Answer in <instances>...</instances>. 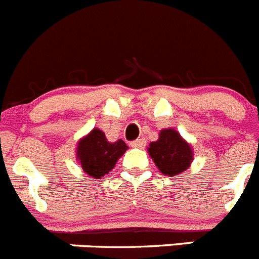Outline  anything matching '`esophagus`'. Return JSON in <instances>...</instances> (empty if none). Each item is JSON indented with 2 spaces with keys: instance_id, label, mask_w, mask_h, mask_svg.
Here are the masks:
<instances>
[{
  "instance_id": "1",
  "label": "esophagus",
  "mask_w": 259,
  "mask_h": 259,
  "mask_svg": "<svg viewBox=\"0 0 259 259\" xmlns=\"http://www.w3.org/2000/svg\"><path fill=\"white\" fill-rule=\"evenodd\" d=\"M130 146L136 148H143L146 146V139L145 138L136 139V141H133V142L130 143Z\"/></svg>"
}]
</instances>
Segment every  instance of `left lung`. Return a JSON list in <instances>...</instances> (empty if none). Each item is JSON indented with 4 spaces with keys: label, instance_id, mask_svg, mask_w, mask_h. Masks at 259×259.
Listing matches in <instances>:
<instances>
[{
    "label": "left lung",
    "instance_id": "8db88e82",
    "mask_svg": "<svg viewBox=\"0 0 259 259\" xmlns=\"http://www.w3.org/2000/svg\"><path fill=\"white\" fill-rule=\"evenodd\" d=\"M148 154L159 170L170 177L188 169L193 160L190 145L173 129L161 130L156 142L150 143Z\"/></svg>",
    "mask_w": 259,
    "mask_h": 259
}]
</instances>
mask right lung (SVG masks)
<instances>
[{
  "label": "right lung",
  "mask_w": 259,
  "mask_h": 259,
  "mask_svg": "<svg viewBox=\"0 0 259 259\" xmlns=\"http://www.w3.org/2000/svg\"><path fill=\"white\" fill-rule=\"evenodd\" d=\"M126 150L127 146L122 139L114 143L108 142L102 130L94 129L89 136L80 139L76 155L83 170L94 179H100L113 169L118 157Z\"/></svg>",
  "instance_id": "add662e5"
}]
</instances>
